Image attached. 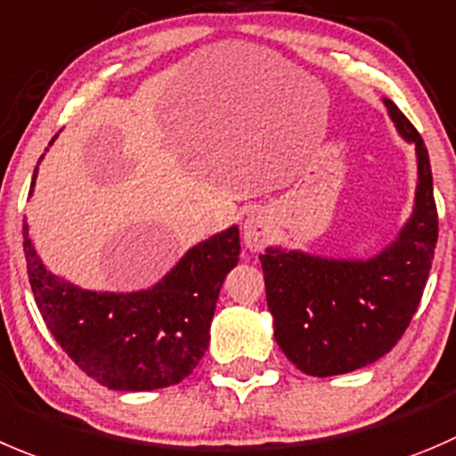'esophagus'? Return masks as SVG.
I'll return each instance as SVG.
<instances>
[{
	"label": "esophagus",
	"mask_w": 456,
	"mask_h": 456,
	"mask_svg": "<svg viewBox=\"0 0 456 456\" xmlns=\"http://www.w3.org/2000/svg\"><path fill=\"white\" fill-rule=\"evenodd\" d=\"M273 225L266 210H253L244 221V241L250 250H262L271 241Z\"/></svg>",
	"instance_id": "esophagus-1"
}]
</instances>
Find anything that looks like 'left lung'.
<instances>
[{
  "instance_id": "1",
  "label": "left lung",
  "mask_w": 456,
  "mask_h": 456,
  "mask_svg": "<svg viewBox=\"0 0 456 456\" xmlns=\"http://www.w3.org/2000/svg\"><path fill=\"white\" fill-rule=\"evenodd\" d=\"M387 114L416 151L414 208L396 240L370 259L322 257L268 246L259 255L275 340L300 371L346 374L383 358L416 314L435 257L439 219L430 156L389 98Z\"/></svg>"
}]
</instances>
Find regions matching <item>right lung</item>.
I'll use <instances>...</instances> for the list:
<instances>
[{
	"label": "right lung",
	"instance_id": "right-lung-1",
	"mask_svg": "<svg viewBox=\"0 0 456 456\" xmlns=\"http://www.w3.org/2000/svg\"><path fill=\"white\" fill-rule=\"evenodd\" d=\"M36 179L37 167L30 194ZM240 228L231 225L194 244L150 289L110 293L53 275L24 224L26 268L46 327L86 376L116 392H151L192 374L208 351L221 284L240 262Z\"/></svg>",
	"mask_w": 456,
	"mask_h": 456
}]
</instances>
